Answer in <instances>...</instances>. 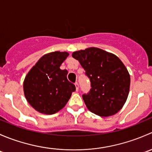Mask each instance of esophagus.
Returning a JSON list of instances; mask_svg holds the SVG:
<instances>
[{"label":"esophagus","mask_w":152,"mask_h":152,"mask_svg":"<svg viewBox=\"0 0 152 152\" xmlns=\"http://www.w3.org/2000/svg\"><path fill=\"white\" fill-rule=\"evenodd\" d=\"M75 86H76V90L78 91V90H79V84H78V82H76V83H75Z\"/></svg>","instance_id":"34e87169"}]
</instances>
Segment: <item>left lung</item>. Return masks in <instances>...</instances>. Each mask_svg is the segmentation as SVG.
Segmentation results:
<instances>
[{
    "label": "left lung",
    "instance_id": "left-lung-1",
    "mask_svg": "<svg viewBox=\"0 0 152 152\" xmlns=\"http://www.w3.org/2000/svg\"><path fill=\"white\" fill-rule=\"evenodd\" d=\"M90 79L91 89L82 98L87 109L102 117L116 114L128 97L130 76L118 56L98 48L72 53Z\"/></svg>",
    "mask_w": 152,
    "mask_h": 152
}]
</instances>
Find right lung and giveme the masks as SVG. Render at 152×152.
<instances>
[{"mask_svg": "<svg viewBox=\"0 0 152 152\" xmlns=\"http://www.w3.org/2000/svg\"><path fill=\"white\" fill-rule=\"evenodd\" d=\"M67 52L55 51L40 58L25 78L24 95L34 110L52 115L62 110L76 87L67 79V70L59 68Z\"/></svg>", "mask_w": 152, "mask_h": 152, "instance_id": "obj_1", "label": "right lung"}]
</instances>
